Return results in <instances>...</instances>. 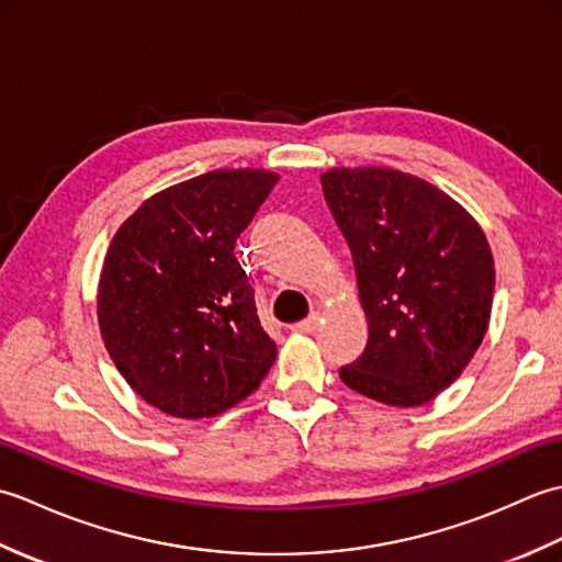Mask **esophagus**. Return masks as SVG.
<instances>
[{"label":"esophagus","instance_id":"34e87169","mask_svg":"<svg viewBox=\"0 0 562 562\" xmlns=\"http://www.w3.org/2000/svg\"><path fill=\"white\" fill-rule=\"evenodd\" d=\"M318 321H321V314L314 312L308 318L300 321V324H294L292 330H294V333H314V330L318 328Z\"/></svg>","mask_w":562,"mask_h":562}]
</instances>
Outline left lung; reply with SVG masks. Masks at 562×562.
I'll return each instance as SVG.
<instances>
[{
	"label": "left lung",
	"mask_w": 562,
	"mask_h": 562,
	"mask_svg": "<svg viewBox=\"0 0 562 562\" xmlns=\"http://www.w3.org/2000/svg\"><path fill=\"white\" fill-rule=\"evenodd\" d=\"M321 186L348 238L369 324L364 352L340 379L398 408L429 403L461 376L491 324L487 238L457 200L411 173L330 169Z\"/></svg>",
	"instance_id": "obj_1"
}]
</instances>
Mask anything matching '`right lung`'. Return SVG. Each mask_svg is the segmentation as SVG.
Instances as JSON below:
<instances>
[{
  "mask_svg": "<svg viewBox=\"0 0 562 562\" xmlns=\"http://www.w3.org/2000/svg\"><path fill=\"white\" fill-rule=\"evenodd\" d=\"M278 173L217 169L142 202L109 246L99 328L137 396L200 420L250 396L278 355L234 256Z\"/></svg>",
  "mask_w": 562,
  "mask_h": 562,
  "instance_id": "right-lung-1",
  "label": "right lung"
}]
</instances>
